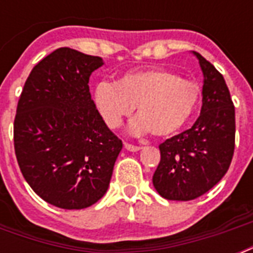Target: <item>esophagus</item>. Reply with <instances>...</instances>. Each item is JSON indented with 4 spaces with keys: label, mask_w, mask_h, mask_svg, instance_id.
<instances>
[{
    "label": "esophagus",
    "mask_w": 253,
    "mask_h": 253,
    "mask_svg": "<svg viewBox=\"0 0 253 253\" xmlns=\"http://www.w3.org/2000/svg\"><path fill=\"white\" fill-rule=\"evenodd\" d=\"M125 148H126L127 151H130V152H136V151L140 150L142 147L134 146V144H130V143H125Z\"/></svg>",
    "instance_id": "esophagus-1"
}]
</instances>
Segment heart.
I'll list each match as a JSON object with an SVG mask.
<instances>
[{
    "instance_id": "1",
    "label": "heart",
    "mask_w": 253,
    "mask_h": 253,
    "mask_svg": "<svg viewBox=\"0 0 253 253\" xmlns=\"http://www.w3.org/2000/svg\"><path fill=\"white\" fill-rule=\"evenodd\" d=\"M200 90L193 81L181 79L166 68L131 71L118 83L101 81L94 86L93 101L107 127L117 128L135 110L128 131L168 136L180 130L192 117Z\"/></svg>"
}]
</instances>
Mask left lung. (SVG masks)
<instances>
[{
  "instance_id": "8db88e82",
  "label": "left lung",
  "mask_w": 253,
  "mask_h": 253,
  "mask_svg": "<svg viewBox=\"0 0 253 253\" xmlns=\"http://www.w3.org/2000/svg\"><path fill=\"white\" fill-rule=\"evenodd\" d=\"M204 75L201 114L189 130L162 143L152 182L163 198L190 201L222 180L235 148V107L223 76L196 51Z\"/></svg>"
}]
</instances>
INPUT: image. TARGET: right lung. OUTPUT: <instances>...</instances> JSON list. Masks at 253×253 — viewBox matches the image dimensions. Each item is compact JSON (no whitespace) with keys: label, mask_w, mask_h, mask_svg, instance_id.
Returning <instances> with one entry per match:
<instances>
[{"label":"right lung","mask_w":253,"mask_h":253,"mask_svg":"<svg viewBox=\"0 0 253 253\" xmlns=\"http://www.w3.org/2000/svg\"><path fill=\"white\" fill-rule=\"evenodd\" d=\"M102 65L98 56L56 49L34 67L18 101V164L34 192L56 208L80 210L101 200L122 150L89 91V77Z\"/></svg>","instance_id":"1"}]
</instances>
